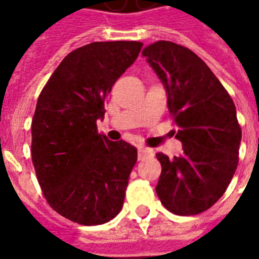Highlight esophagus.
<instances>
[{"mask_svg": "<svg viewBox=\"0 0 259 259\" xmlns=\"http://www.w3.org/2000/svg\"><path fill=\"white\" fill-rule=\"evenodd\" d=\"M154 151L151 148H139V159H144L147 157H152Z\"/></svg>", "mask_w": 259, "mask_h": 259, "instance_id": "34e87169", "label": "esophagus"}]
</instances>
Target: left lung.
<instances>
[{"label":"left lung","instance_id":"obj_1","mask_svg":"<svg viewBox=\"0 0 259 259\" xmlns=\"http://www.w3.org/2000/svg\"><path fill=\"white\" fill-rule=\"evenodd\" d=\"M168 96L169 112L183 144L180 157L158 152L162 172L155 187L163 206L176 215H197L228 189L239 163L241 129L222 83L191 50L157 41L143 50Z\"/></svg>","mask_w":259,"mask_h":259}]
</instances>
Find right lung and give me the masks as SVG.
<instances>
[{
  "instance_id": "right-lung-1",
  "label": "right lung",
  "mask_w": 259,
  "mask_h": 259,
  "mask_svg": "<svg viewBox=\"0 0 259 259\" xmlns=\"http://www.w3.org/2000/svg\"><path fill=\"white\" fill-rule=\"evenodd\" d=\"M141 47L140 41H98L74 50L37 100L31 161L50 206L72 222L102 225L122 209L137 150L100 135L97 120Z\"/></svg>"
}]
</instances>
